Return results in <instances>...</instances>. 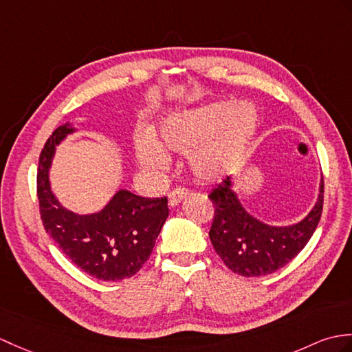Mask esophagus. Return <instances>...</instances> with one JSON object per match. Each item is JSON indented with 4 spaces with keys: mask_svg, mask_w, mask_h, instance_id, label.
Listing matches in <instances>:
<instances>
[{
    "mask_svg": "<svg viewBox=\"0 0 352 352\" xmlns=\"http://www.w3.org/2000/svg\"><path fill=\"white\" fill-rule=\"evenodd\" d=\"M189 195V190L186 189V187H175V189H173L169 192L168 195V199H169V206L170 207H175L178 206L179 202H182L186 196Z\"/></svg>",
    "mask_w": 352,
    "mask_h": 352,
    "instance_id": "1",
    "label": "esophagus"
}]
</instances>
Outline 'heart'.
Masks as SVG:
<instances>
[{
    "mask_svg": "<svg viewBox=\"0 0 352 352\" xmlns=\"http://www.w3.org/2000/svg\"><path fill=\"white\" fill-rule=\"evenodd\" d=\"M259 124L253 104L216 102L163 122L160 142L139 146V159L150 168L168 163L166 151L192 154L196 177L214 182L232 174L246 159Z\"/></svg>",
    "mask_w": 352,
    "mask_h": 352,
    "instance_id": "obj_1",
    "label": "heart"
}]
</instances>
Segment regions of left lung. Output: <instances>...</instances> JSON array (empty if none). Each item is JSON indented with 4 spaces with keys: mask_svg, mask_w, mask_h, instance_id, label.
<instances>
[{
    "mask_svg": "<svg viewBox=\"0 0 352 352\" xmlns=\"http://www.w3.org/2000/svg\"><path fill=\"white\" fill-rule=\"evenodd\" d=\"M214 219L208 232L217 255L234 273L259 277L274 273L301 252L314 235L324 206V179L314 210L292 226H270L252 217L232 190L230 177L208 195Z\"/></svg>",
    "mask_w": 352,
    "mask_h": 352,
    "instance_id": "8db88e82",
    "label": "left lung"
}]
</instances>
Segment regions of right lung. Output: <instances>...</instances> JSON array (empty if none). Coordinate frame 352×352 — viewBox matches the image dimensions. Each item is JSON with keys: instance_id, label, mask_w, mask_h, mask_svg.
Returning a JSON list of instances; mask_svg holds the SVG:
<instances>
[{"instance_id": "1", "label": "right lung", "mask_w": 352, "mask_h": 352, "mask_svg": "<svg viewBox=\"0 0 352 352\" xmlns=\"http://www.w3.org/2000/svg\"><path fill=\"white\" fill-rule=\"evenodd\" d=\"M73 132L70 122L47 138L40 153L37 196L46 232L73 264L99 280L117 282L136 274L150 258L169 214L168 198H142L118 190L100 213L79 216L56 201L49 184L55 145Z\"/></svg>"}]
</instances>
